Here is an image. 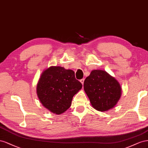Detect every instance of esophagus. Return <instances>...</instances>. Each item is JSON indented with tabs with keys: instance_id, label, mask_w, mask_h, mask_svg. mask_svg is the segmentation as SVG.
<instances>
[{
	"instance_id": "34e87169",
	"label": "esophagus",
	"mask_w": 148,
	"mask_h": 148,
	"mask_svg": "<svg viewBox=\"0 0 148 148\" xmlns=\"http://www.w3.org/2000/svg\"><path fill=\"white\" fill-rule=\"evenodd\" d=\"M80 82H81L82 83V85H83V84H84V79H82L80 80Z\"/></svg>"
}]
</instances>
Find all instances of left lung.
<instances>
[{
    "label": "left lung",
    "instance_id": "left-lung-1",
    "mask_svg": "<svg viewBox=\"0 0 148 148\" xmlns=\"http://www.w3.org/2000/svg\"><path fill=\"white\" fill-rule=\"evenodd\" d=\"M84 88L97 110L107 111L120 99L121 88L116 80L106 71L94 70L84 81Z\"/></svg>",
    "mask_w": 148,
    "mask_h": 148
}]
</instances>
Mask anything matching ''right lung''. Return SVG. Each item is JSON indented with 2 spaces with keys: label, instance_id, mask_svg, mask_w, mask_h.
I'll use <instances>...</instances> for the list:
<instances>
[{
  "label": "right lung",
  "instance_id": "right-lung-1",
  "mask_svg": "<svg viewBox=\"0 0 148 148\" xmlns=\"http://www.w3.org/2000/svg\"><path fill=\"white\" fill-rule=\"evenodd\" d=\"M82 86V84L75 79L73 71L52 66L42 73L36 92L45 108L60 115L71 107L74 95Z\"/></svg>",
  "mask_w": 148,
  "mask_h": 148
}]
</instances>
